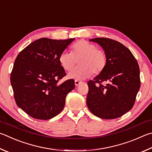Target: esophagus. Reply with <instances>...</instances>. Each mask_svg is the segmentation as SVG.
I'll return each instance as SVG.
<instances>
[{
    "mask_svg": "<svg viewBox=\"0 0 152 152\" xmlns=\"http://www.w3.org/2000/svg\"><path fill=\"white\" fill-rule=\"evenodd\" d=\"M82 82L80 81V80H75V85L76 86H78L79 84H80Z\"/></svg>",
    "mask_w": 152,
    "mask_h": 152,
    "instance_id": "esophagus-1",
    "label": "esophagus"
}]
</instances>
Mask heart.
<instances>
[{
    "mask_svg": "<svg viewBox=\"0 0 152 152\" xmlns=\"http://www.w3.org/2000/svg\"><path fill=\"white\" fill-rule=\"evenodd\" d=\"M78 66L68 74V77L76 80H83L94 74H99L106 68L107 55L102 50L86 40H80L72 47V52H62L59 62L66 71H70L76 65Z\"/></svg>",
    "mask_w": 152,
    "mask_h": 152,
    "instance_id": "obj_1",
    "label": "heart"
}]
</instances>
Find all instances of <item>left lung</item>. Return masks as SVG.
Wrapping results in <instances>:
<instances>
[{
    "mask_svg": "<svg viewBox=\"0 0 152 152\" xmlns=\"http://www.w3.org/2000/svg\"><path fill=\"white\" fill-rule=\"evenodd\" d=\"M107 55L106 68L88 81L86 104L90 112L102 119L121 117L134 106L140 88L138 63L131 51L116 40L96 38ZM103 82H107L103 85Z\"/></svg>",
    "mask_w": 152,
    "mask_h": 152,
    "instance_id": "left-lung-1",
    "label": "left lung"
}]
</instances>
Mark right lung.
<instances>
[{"instance_id": "obj_1", "label": "right lung", "mask_w": 152, "mask_h": 152, "mask_svg": "<svg viewBox=\"0 0 152 152\" xmlns=\"http://www.w3.org/2000/svg\"><path fill=\"white\" fill-rule=\"evenodd\" d=\"M74 38H42L24 48L16 58L10 83L17 106L33 118L46 120L64 108L66 97L75 87L74 79L64 82L60 54Z\"/></svg>"}]
</instances>
